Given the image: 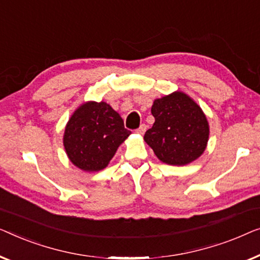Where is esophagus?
Instances as JSON below:
<instances>
[{
    "mask_svg": "<svg viewBox=\"0 0 260 260\" xmlns=\"http://www.w3.org/2000/svg\"><path fill=\"white\" fill-rule=\"evenodd\" d=\"M145 131H146V125L142 123V125H140V127H139V128L135 132H137V133H139V134H144Z\"/></svg>",
    "mask_w": 260,
    "mask_h": 260,
    "instance_id": "esophagus-1",
    "label": "esophagus"
}]
</instances>
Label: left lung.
<instances>
[{
    "label": "left lung",
    "mask_w": 260,
    "mask_h": 260,
    "mask_svg": "<svg viewBox=\"0 0 260 260\" xmlns=\"http://www.w3.org/2000/svg\"><path fill=\"white\" fill-rule=\"evenodd\" d=\"M155 122L145 141L168 165L182 166L203 154L208 140V122L202 108L181 92L156 99L152 106Z\"/></svg>",
    "instance_id": "left-lung-1"
}]
</instances>
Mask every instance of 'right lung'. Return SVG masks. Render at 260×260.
<instances>
[{"label": "right lung", "mask_w": 260, "mask_h": 260, "mask_svg": "<svg viewBox=\"0 0 260 260\" xmlns=\"http://www.w3.org/2000/svg\"><path fill=\"white\" fill-rule=\"evenodd\" d=\"M123 120L106 102H86L76 109L66 126L63 145L76 167L87 172L108 165L116 149L128 138Z\"/></svg>", "instance_id": "right-lung-1"}]
</instances>
